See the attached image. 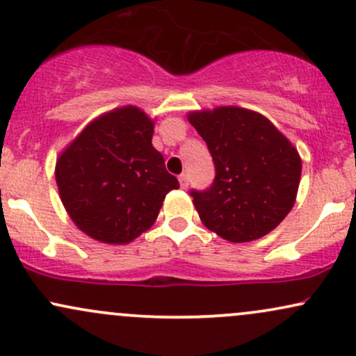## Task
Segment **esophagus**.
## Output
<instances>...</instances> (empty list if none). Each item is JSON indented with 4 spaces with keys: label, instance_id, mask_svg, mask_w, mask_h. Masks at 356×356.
Listing matches in <instances>:
<instances>
[{
    "label": "esophagus",
    "instance_id": "34e87169",
    "mask_svg": "<svg viewBox=\"0 0 356 356\" xmlns=\"http://www.w3.org/2000/svg\"><path fill=\"white\" fill-rule=\"evenodd\" d=\"M179 184H181L182 189H187V186H189V179H187V175H179Z\"/></svg>",
    "mask_w": 356,
    "mask_h": 356
}]
</instances>
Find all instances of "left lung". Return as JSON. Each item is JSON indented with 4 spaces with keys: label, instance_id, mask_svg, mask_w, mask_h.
I'll list each match as a JSON object with an SVG mask.
<instances>
[{
    "label": "left lung",
    "instance_id": "left-lung-1",
    "mask_svg": "<svg viewBox=\"0 0 356 356\" xmlns=\"http://www.w3.org/2000/svg\"><path fill=\"white\" fill-rule=\"evenodd\" d=\"M187 120L206 140L216 165L211 189L192 191L204 226L231 243H249L277 227L296 202V147L269 118L249 108L192 110Z\"/></svg>",
    "mask_w": 356,
    "mask_h": 356
}]
</instances>
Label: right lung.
<instances>
[{"instance_id": "1", "label": "right lung", "mask_w": 356, "mask_h": 356, "mask_svg": "<svg viewBox=\"0 0 356 356\" xmlns=\"http://www.w3.org/2000/svg\"><path fill=\"white\" fill-rule=\"evenodd\" d=\"M155 120L136 105L95 117L56 157L55 179L76 227L104 244L149 231L179 182L152 145Z\"/></svg>"}]
</instances>
